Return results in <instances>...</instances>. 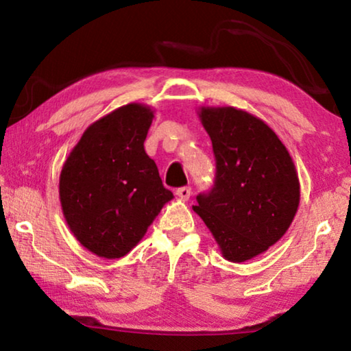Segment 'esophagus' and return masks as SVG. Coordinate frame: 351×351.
I'll list each match as a JSON object with an SVG mask.
<instances>
[{"mask_svg":"<svg viewBox=\"0 0 351 351\" xmlns=\"http://www.w3.org/2000/svg\"><path fill=\"white\" fill-rule=\"evenodd\" d=\"M176 195L182 201H187L190 198V195H192V189H190V187H181V189L176 190Z\"/></svg>","mask_w":351,"mask_h":351,"instance_id":"34e87169","label":"esophagus"}]
</instances>
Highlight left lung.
<instances>
[{
    "mask_svg": "<svg viewBox=\"0 0 351 351\" xmlns=\"http://www.w3.org/2000/svg\"><path fill=\"white\" fill-rule=\"evenodd\" d=\"M217 159L215 186L193 210L223 257L243 263L287 234L299 209L300 182L287 147L257 116L235 106H199Z\"/></svg>",
    "mask_w": 351,
    "mask_h": 351,
    "instance_id": "8db88e82",
    "label": "left lung"
}]
</instances>
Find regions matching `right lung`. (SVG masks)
<instances>
[{"label": "right lung", "instance_id": "obj_1", "mask_svg": "<svg viewBox=\"0 0 351 351\" xmlns=\"http://www.w3.org/2000/svg\"><path fill=\"white\" fill-rule=\"evenodd\" d=\"M153 117L145 104L119 106L83 132L62 167L63 217L75 240L97 257L127 255L173 199L144 148Z\"/></svg>", "mask_w": 351, "mask_h": 351}]
</instances>
